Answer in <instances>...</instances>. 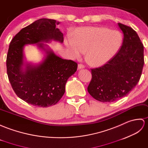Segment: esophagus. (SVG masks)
<instances>
[{"instance_id": "34e87169", "label": "esophagus", "mask_w": 148, "mask_h": 148, "mask_svg": "<svg viewBox=\"0 0 148 148\" xmlns=\"http://www.w3.org/2000/svg\"><path fill=\"white\" fill-rule=\"evenodd\" d=\"M85 68V66L82 64H79L78 65V70H80V69H83Z\"/></svg>"}]
</instances>
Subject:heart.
I'll return each mask as SVG.
<instances>
[{
    "label": "heart",
    "instance_id": "1",
    "mask_svg": "<svg viewBox=\"0 0 148 148\" xmlns=\"http://www.w3.org/2000/svg\"><path fill=\"white\" fill-rule=\"evenodd\" d=\"M122 42L120 31L101 27L78 28L73 32V38H64V44L72 57L80 58L86 52V60L93 66H101L114 58Z\"/></svg>",
    "mask_w": 148,
    "mask_h": 148
}]
</instances>
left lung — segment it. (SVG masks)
I'll return each instance as SVG.
<instances>
[{
	"mask_svg": "<svg viewBox=\"0 0 148 148\" xmlns=\"http://www.w3.org/2000/svg\"><path fill=\"white\" fill-rule=\"evenodd\" d=\"M123 42L118 54L108 63L92 69L87 87L90 96L103 103L116 101L129 94L139 82L144 66V46L135 30L118 23Z\"/></svg>",
	"mask_w": 148,
	"mask_h": 148,
	"instance_id": "left-lung-1",
	"label": "left lung"
}]
</instances>
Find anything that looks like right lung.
I'll use <instances>...</instances> for the list:
<instances>
[{
    "mask_svg": "<svg viewBox=\"0 0 148 148\" xmlns=\"http://www.w3.org/2000/svg\"><path fill=\"white\" fill-rule=\"evenodd\" d=\"M54 19L42 18L21 29L12 38L7 55V73L17 96L35 106L47 108L56 104L65 92L67 80L77 70V63L63 60L49 47L52 40L63 42V34ZM36 44L45 52L41 63L24 61L26 45Z\"/></svg>",
    "mask_w": 148,
    "mask_h": 148,
    "instance_id": "1",
    "label": "right lung"
}]
</instances>
